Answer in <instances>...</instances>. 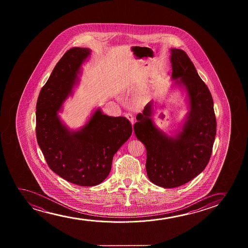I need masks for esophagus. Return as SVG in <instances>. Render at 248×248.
I'll return each instance as SVG.
<instances>
[{"label": "esophagus", "instance_id": "obj_1", "mask_svg": "<svg viewBox=\"0 0 248 248\" xmlns=\"http://www.w3.org/2000/svg\"><path fill=\"white\" fill-rule=\"evenodd\" d=\"M125 117L127 119H129V121L131 122V124H134V117H133L132 114H130V113H126Z\"/></svg>", "mask_w": 248, "mask_h": 248}]
</instances>
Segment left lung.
Returning <instances> with one entry per match:
<instances>
[{"label": "left lung", "mask_w": 248, "mask_h": 248, "mask_svg": "<svg viewBox=\"0 0 248 248\" xmlns=\"http://www.w3.org/2000/svg\"><path fill=\"white\" fill-rule=\"evenodd\" d=\"M172 90L186 94L189 111L170 135L153 122V116L164 108L151 101L136 116L134 131L146 149L147 176L163 188H174L197 176L210 159L215 136L216 118L210 92L197 74L192 62L180 49H170Z\"/></svg>", "instance_id": "8db88e82"}]
</instances>
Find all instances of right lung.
Returning <instances> with one entry per match:
<instances>
[{
	"instance_id": "obj_1",
	"label": "right lung",
	"mask_w": 248,
	"mask_h": 248,
	"mask_svg": "<svg viewBox=\"0 0 248 248\" xmlns=\"http://www.w3.org/2000/svg\"><path fill=\"white\" fill-rule=\"evenodd\" d=\"M91 54L89 48L68 50L41 89L36 104L37 142L48 166L81 186H96L108 176L112 157L132 134L129 119L106 115L99 107L77 129H70L60 118Z\"/></svg>"
}]
</instances>
